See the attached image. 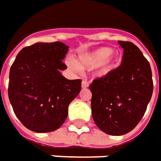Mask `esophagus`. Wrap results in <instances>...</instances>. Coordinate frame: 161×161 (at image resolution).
I'll return each instance as SVG.
<instances>
[{"label":"esophagus","mask_w":161,"mask_h":161,"mask_svg":"<svg viewBox=\"0 0 161 161\" xmlns=\"http://www.w3.org/2000/svg\"><path fill=\"white\" fill-rule=\"evenodd\" d=\"M89 86V82L87 80H83L82 82V87L83 88H87Z\"/></svg>","instance_id":"esophagus-1"}]
</instances>
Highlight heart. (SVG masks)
<instances>
[{
    "label": "heart",
    "instance_id": "obj_1",
    "mask_svg": "<svg viewBox=\"0 0 161 161\" xmlns=\"http://www.w3.org/2000/svg\"><path fill=\"white\" fill-rule=\"evenodd\" d=\"M67 64L75 70L95 68L97 76L103 77L112 71L119 65V57L112 53V49L103 47L92 52L79 55L77 62L68 59Z\"/></svg>",
    "mask_w": 161,
    "mask_h": 161
}]
</instances>
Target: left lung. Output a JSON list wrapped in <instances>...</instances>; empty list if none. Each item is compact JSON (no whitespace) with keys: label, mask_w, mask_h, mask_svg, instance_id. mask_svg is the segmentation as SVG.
Segmentation results:
<instances>
[{"label":"left lung","mask_w":161,"mask_h":161,"mask_svg":"<svg viewBox=\"0 0 161 161\" xmlns=\"http://www.w3.org/2000/svg\"><path fill=\"white\" fill-rule=\"evenodd\" d=\"M119 43L124 49L121 64L90 85L94 122L104 132L115 136L136 127L153 91L150 64L140 49L131 42Z\"/></svg>","instance_id":"left-lung-1"}]
</instances>
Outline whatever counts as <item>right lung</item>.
I'll return each mask as SVG.
<instances>
[{"instance_id":"add662e5","label":"right lung","mask_w":161,"mask_h":161,"mask_svg":"<svg viewBox=\"0 0 161 161\" xmlns=\"http://www.w3.org/2000/svg\"><path fill=\"white\" fill-rule=\"evenodd\" d=\"M68 46L37 42L18 53L9 71L8 98L15 116L31 131L49 132L64 123L68 107L81 91L82 80L60 72Z\"/></svg>"}]
</instances>
